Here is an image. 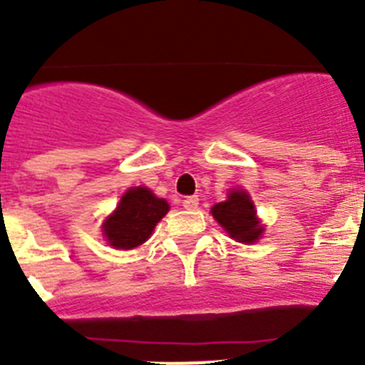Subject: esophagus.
I'll list each match as a JSON object with an SVG mask.
<instances>
[{
	"instance_id": "34e87169",
	"label": "esophagus",
	"mask_w": 365,
	"mask_h": 365,
	"mask_svg": "<svg viewBox=\"0 0 365 365\" xmlns=\"http://www.w3.org/2000/svg\"><path fill=\"white\" fill-rule=\"evenodd\" d=\"M182 206H185L186 210H195L199 206V197L197 195H190V197H186L185 201H182Z\"/></svg>"
}]
</instances>
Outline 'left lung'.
Segmentation results:
<instances>
[{"mask_svg": "<svg viewBox=\"0 0 365 365\" xmlns=\"http://www.w3.org/2000/svg\"><path fill=\"white\" fill-rule=\"evenodd\" d=\"M212 215L230 237L241 243H254L263 232V227L256 219L252 201L243 190H232L227 201L214 205Z\"/></svg>", "mask_w": 365, "mask_h": 365, "instance_id": "8db88e82", "label": "left lung"}]
</instances>
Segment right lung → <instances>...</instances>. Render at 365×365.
Masks as SVG:
<instances>
[{
	"label": "right lung",
	"instance_id": "1",
	"mask_svg": "<svg viewBox=\"0 0 365 365\" xmlns=\"http://www.w3.org/2000/svg\"><path fill=\"white\" fill-rule=\"evenodd\" d=\"M168 202L155 197L148 188H131L122 195L115 214L106 221L104 235L111 247L130 250L150 237L155 225L168 214Z\"/></svg>",
	"mask_w": 365,
	"mask_h": 365
}]
</instances>
